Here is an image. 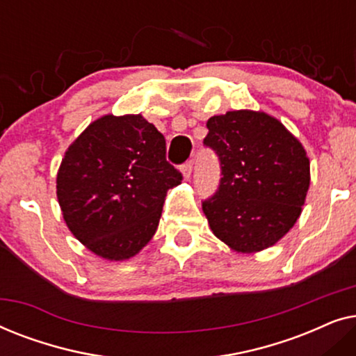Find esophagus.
I'll return each instance as SVG.
<instances>
[{"instance_id":"esophagus-1","label":"esophagus","mask_w":356,"mask_h":356,"mask_svg":"<svg viewBox=\"0 0 356 356\" xmlns=\"http://www.w3.org/2000/svg\"><path fill=\"white\" fill-rule=\"evenodd\" d=\"M193 165H194V162L193 160H189V162H186L181 167V173H183V177H184V179H189V177H191V173H193Z\"/></svg>"}]
</instances>
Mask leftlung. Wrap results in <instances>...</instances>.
<instances>
[{
  "label": "left lung",
  "instance_id": "8db88e82",
  "mask_svg": "<svg viewBox=\"0 0 356 356\" xmlns=\"http://www.w3.org/2000/svg\"><path fill=\"white\" fill-rule=\"evenodd\" d=\"M204 145L216 150L222 178L202 202L218 240L238 252L275 245L298 220L309 188V159L298 139L264 111L212 116Z\"/></svg>",
  "mask_w": 356,
  "mask_h": 356
}]
</instances>
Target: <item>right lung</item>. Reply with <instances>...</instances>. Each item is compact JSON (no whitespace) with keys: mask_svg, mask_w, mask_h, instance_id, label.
<instances>
[{"mask_svg":"<svg viewBox=\"0 0 356 356\" xmlns=\"http://www.w3.org/2000/svg\"><path fill=\"white\" fill-rule=\"evenodd\" d=\"M165 138L140 115H105L67 147L56 196L72 235L94 254L124 261L159 227L165 196L183 175L165 157Z\"/></svg>","mask_w":356,"mask_h":356,"instance_id":"add662e5","label":"right lung"}]
</instances>
